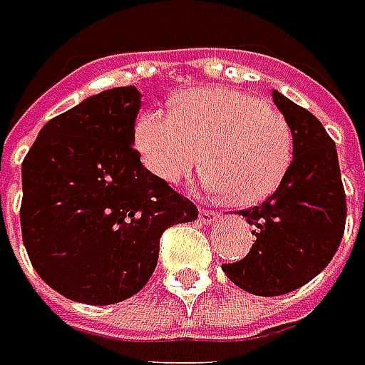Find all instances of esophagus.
<instances>
[{
  "label": "esophagus",
  "mask_w": 365,
  "mask_h": 365,
  "mask_svg": "<svg viewBox=\"0 0 365 365\" xmlns=\"http://www.w3.org/2000/svg\"><path fill=\"white\" fill-rule=\"evenodd\" d=\"M215 220H217V213H213V211H207V210L199 211V222H201L203 226H211Z\"/></svg>",
  "instance_id": "1"
}]
</instances>
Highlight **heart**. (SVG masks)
I'll list each match as a JSON object with an SVG mask.
<instances>
[{
	"instance_id": "1",
	"label": "heart",
	"mask_w": 365,
	"mask_h": 365,
	"mask_svg": "<svg viewBox=\"0 0 365 365\" xmlns=\"http://www.w3.org/2000/svg\"><path fill=\"white\" fill-rule=\"evenodd\" d=\"M133 145L141 164L168 185L187 180L205 162L207 191L236 207L269 199L294 158L287 120L261 96L230 88L187 90L174 115L143 110Z\"/></svg>"
}]
</instances>
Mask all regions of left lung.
Returning <instances> with one entry per match:
<instances>
[{
  "label": "left lung",
  "instance_id": "obj_1",
  "mask_svg": "<svg viewBox=\"0 0 365 365\" xmlns=\"http://www.w3.org/2000/svg\"><path fill=\"white\" fill-rule=\"evenodd\" d=\"M273 102L294 137V160L279 189L240 211L257 236L242 261L222 264L240 289L283 296L314 279L331 263L345 230V191L337 148L310 110L273 90Z\"/></svg>",
  "mask_w": 365,
  "mask_h": 365
}]
</instances>
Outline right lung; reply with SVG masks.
<instances>
[{"instance_id":"obj_1","label":"right lung","mask_w":365,"mask_h":365,"mask_svg":"<svg viewBox=\"0 0 365 365\" xmlns=\"http://www.w3.org/2000/svg\"><path fill=\"white\" fill-rule=\"evenodd\" d=\"M135 86L88 96L46 123L22 162V238L41 279L73 302L108 306L152 277L160 236L197 207L133 150Z\"/></svg>"}]
</instances>
